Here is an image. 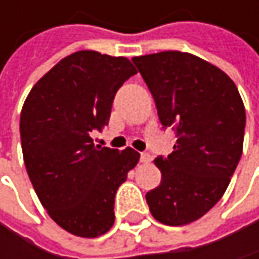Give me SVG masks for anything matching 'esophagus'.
Wrapping results in <instances>:
<instances>
[{"label": "esophagus", "instance_id": "1", "mask_svg": "<svg viewBox=\"0 0 259 259\" xmlns=\"http://www.w3.org/2000/svg\"><path fill=\"white\" fill-rule=\"evenodd\" d=\"M139 159H141L142 163H148V162L151 160V156H150L148 153H141V157H139Z\"/></svg>", "mask_w": 259, "mask_h": 259}]
</instances>
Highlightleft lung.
<instances>
[{"instance_id": "left-lung-1", "label": "left lung", "mask_w": 259, "mask_h": 259, "mask_svg": "<svg viewBox=\"0 0 259 259\" xmlns=\"http://www.w3.org/2000/svg\"><path fill=\"white\" fill-rule=\"evenodd\" d=\"M157 108L177 135L174 151L154 159L160 184L145 198L156 221L171 227L202 218L225 193L243 151L244 105L227 73L187 52L132 58Z\"/></svg>"}]
</instances>
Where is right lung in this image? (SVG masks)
Wrapping results in <instances>:
<instances>
[{
  "mask_svg": "<svg viewBox=\"0 0 259 259\" xmlns=\"http://www.w3.org/2000/svg\"><path fill=\"white\" fill-rule=\"evenodd\" d=\"M136 73L124 57L79 51L29 91L21 112L28 177L48 214L67 233L93 238L115 221L117 189L139 160L133 148L93 144L111 117L120 87Z\"/></svg>",
  "mask_w": 259,
  "mask_h": 259,
  "instance_id": "obj_1",
  "label": "right lung"
}]
</instances>
